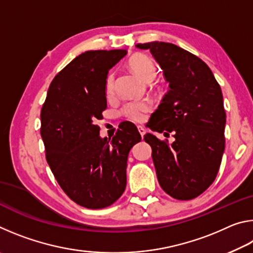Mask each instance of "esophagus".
Segmentation results:
<instances>
[{
	"mask_svg": "<svg viewBox=\"0 0 253 253\" xmlns=\"http://www.w3.org/2000/svg\"><path fill=\"white\" fill-rule=\"evenodd\" d=\"M138 128V131H139V134H140V136H142V138L144 137V135H145V132H146V130H145V128L143 127V126H138L137 127Z\"/></svg>",
	"mask_w": 253,
	"mask_h": 253,
	"instance_id": "esophagus-1",
	"label": "esophagus"
}]
</instances>
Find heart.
I'll return each instance as SVG.
<instances>
[{"instance_id": "heart-1", "label": "heart", "mask_w": 253, "mask_h": 253, "mask_svg": "<svg viewBox=\"0 0 253 253\" xmlns=\"http://www.w3.org/2000/svg\"><path fill=\"white\" fill-rule=\"evenodd\" d=\"M128 66L134 70L143 80L152 81L156 76V66L153 60L144 54H135L128 60ZM115 76L114 72H109L106 77L105 81V91L106 95L110 97L115 92ZM152 108L151 102L147 100H130L126 102L122 108V114L128 119L134 122L144 121L145 116Z\"/></svg>"}]
</instances>
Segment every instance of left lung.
I'll use <instances>...</instances> for the list:
<instances>
[{"instance_id": "8db88e82", "label": "left lung", "mask_w": 253, "mask_h": 253, "mask_svg": "<svg viewBox=\"0 0 253 253\" xmlns=\"http://www.w3.org/2000/svg\"><path fill=\"white\" fill-rule=\"evenodd\" d=\"M136 46L151 51L169 87L148 127L166 137L173 132L174 142L149 132L144 136L158 182L174 199L198 198L215 179L224 152L226 116L220 84L207 63L177 45L154 41Z\"/></svg>"}]
</instances>
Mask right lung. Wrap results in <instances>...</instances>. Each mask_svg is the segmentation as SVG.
<instances>
[{"label":"right lung","instance_id":"right-lung-1","mask_svg":"<svg viewBox=\"0 0 253 253\" xmlns=\"http://www.w3.org/2000/svg\"><path fill=\"white\" fill-rule=\"evenodd\" d=\"M126 50L85 51L50 84L41 109L45 158L63 192L77 204L102 209L126 188L127 158L142 137L131 123L101 138L97 121L107 108L105 81Z\"/></svg>","mask_w":253,"mask_h":253}]
</instances>
